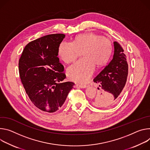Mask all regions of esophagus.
Masks as SVG:
<instances>
[{
  "mask_svg": "<svg viewBox=\"0 0 150 150\" xmlns=\"http://www.w3.org/2000/svg\"><path fill=\"white\" fill-rule=\"evenodd\" d=\"M76 87L79 88H85L87 87V86H86V85H81L76 84Z\"/></svg>",
  "mask_w": 150,
  "mask_h": 150,
  "instance_id": "obj_1",
  "label": "esophagus"
}]
</instances>
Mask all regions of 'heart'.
Instances as JSON below:
<instances>
[{
  "instance_id": "b5f03b06",
  "label": "heart",
  "mask_w": 150,
  "mask_h": 150,
  "mask_svg": "<svg viewBox=\"0 0 150 150\" xmlns=\"http://www.w3.org/2000/svg\"><path fill=\"white\" fill-rule=\"evenodd\" d=\"M112 45L110 40L93 33H86L75 37L72 43L62 42L58 52L67 64L74 62L82 53V58L67 69V75L73 81L84 83L92 76L94 66L101 67L109 60Z\"/></svg>"
}]
</instances>
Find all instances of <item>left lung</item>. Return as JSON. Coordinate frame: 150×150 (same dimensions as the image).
<instances>
[{
	"label": "left lung",
	"mask_w": 150,
	"mask_h": 150,
	"mask_svg": "<svg viewBox=\"0 0 150 150\" xmlns=\"http://www.w3.org/2000/svg\"><path fill=\"white\" fill-rule=\"evenodd\" d=\"M113 43L114 51L112 59L93 79L99 90L93 101V104L98 107L105 108L117 104L127 80L128 64L126 56L118 42Z\"/></svg>",
	"instance_id": "1"
}]
</instances>
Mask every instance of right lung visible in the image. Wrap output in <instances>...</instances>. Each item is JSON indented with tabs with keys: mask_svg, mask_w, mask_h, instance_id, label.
I'll return each instance as SVG.
<instances>
[{
	"mask_svg": "<svg viewBox=\"0 0 150 150\" xmlns=\"http://www.w3.org/2000/svg\"><path fill=\"white\" fill-rule=\"evenodd\" d=\"M65 35H49L30 42L19 59L20 79L30 101L42 111L54 112L64 103L74 83L64 80V66L57 57Z\"/></svg>",
	"mask_w": 150,
	"mask_h": 150,
	"instance_id": "add662e5",
	"label": "right lung"
}]
</instances>
